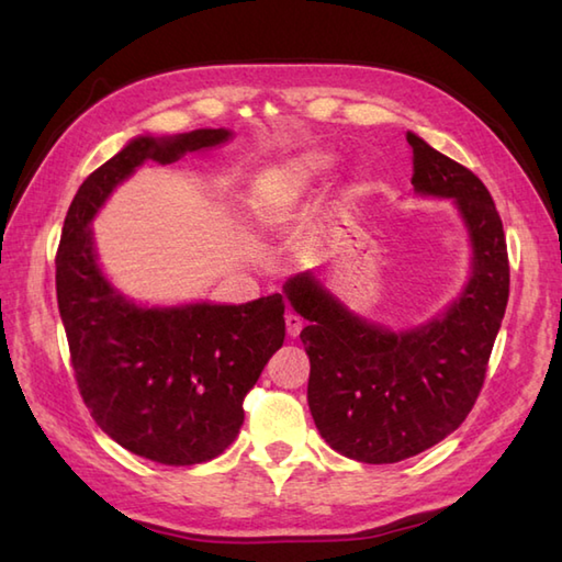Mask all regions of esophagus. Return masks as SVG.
<instances>
[{
    "label": "esophagus",
    "instance_id": "34e87169",
    "mask_svg": "<svg viewBox=\"0 0 562 562\" xmlns=\"http://www.w3.org/2000/svg\"><path fill=\"white\" fill-rule=\"evenodd\" d=\"M284 326H288V336L296 338L304 328V321L296 314H288V316H284Z\"/></svg>",
    "mask_w": 562,
    "mask_h": 562
}]
</instances>
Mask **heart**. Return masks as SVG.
<instances>
[{
	"label": "heart",
	"mask_w": 562,
	"mask_h": 562,
	"mask_svg": "<svg viewBox=\"0 0 562 562\" xmlns=\"http://www.w3.org/2000/svg\"><path fill=\"white\" fill-rule=\"evenodd\" d=\"M333 166H336V157L324 149H308V151H302L300 157L284 161L272 171V176L266 181V188L256 195L258 212L270 214V212L294 205V202L300 200L308 188L333 171ZM362 193H364V178H357L348 190V200L352 202Z\"/></svg>",
	"instance_id": "1"
}]
</instances>
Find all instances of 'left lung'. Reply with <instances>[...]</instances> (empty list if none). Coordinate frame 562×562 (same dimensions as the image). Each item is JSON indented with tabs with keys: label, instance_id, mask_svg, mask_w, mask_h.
<instances>
[{
	"label": "left lung",
	"instance_id": "8db88e82",
	"mask_svg": "<svg viewBox=\"0 0 562 562\" xmlns=\"http://www.w3.org/2000/svg\"><path fill=\"white\" fill-rule=\"evenodd\" d=\"M413 190L451 200L469 234V274L439 314L393 330L352 312L326 272L282 284L306 326L308 411L321 437L362 463L411 459L457 429L479 398L509 296L507 244L495 202L461 164L408 133Z\"/></svg>",
	"mask_w": 562,
	"mask_h": 562
}]
</instances>
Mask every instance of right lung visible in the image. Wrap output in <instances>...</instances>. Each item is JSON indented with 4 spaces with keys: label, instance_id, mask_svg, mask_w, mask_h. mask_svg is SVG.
<instances>
[{
    "label": "right lung",
    "instance_id": "obj_1",
    "mask_svg": "<svg viewBox=\"0 0 562 562\" xmlns=\"http://www.w3.org/2000/svg\"><path fill=\"white\" fill-rule=\"evenodd\" d=\"M234 137L226 127L137 135L77 190L57 250V306L91 417L166 465L210 461L244 425V398L284 342L282 294L246 304H139L103 272L91 222L145 161L173 164Z\"/></svg>",
    "mask_w": 562,
    "mask_h": 562
}]
</instances>
